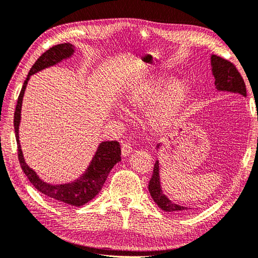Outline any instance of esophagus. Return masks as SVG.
<instances>
[{
  "mask_svg": "<svg viewBox=\"0 0 258 258\" xmlns=\"http://www.w3.org/2000/svg\"><path fill=\"white\" fill-rule=\"evenodd\" d=\"M132 152V146L130 142H123L121 145V154L123 157L129 156V154Z\"/></svg>",
  "mask_w": 258,
  "mask_h": 258,
  "instance_id": "obj_1",
  "label": "esophagus"
}]
</instances>
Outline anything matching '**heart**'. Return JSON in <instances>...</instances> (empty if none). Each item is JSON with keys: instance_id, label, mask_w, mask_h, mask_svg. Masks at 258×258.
Masks as SVG:
<instances>
[{"instance_id": "obj_1", "label": "heart", "mask_w": 258, "mask_h": 258, "mask_svg": "<svg viewBox=\"0 0 258 258\" xmlns=\"http://www.w3.org/2000/svg\"><path fill=\"white\" fill-rule=\"evenodd\" d=\"M165 87L163 80L154 85H140L133 88L127 96V104L133 110L148 109L158 101L149 116L152 126L159 130L168 127L176 118L189 89L184 80L173 82L164 92Z\"/></svg>"}]
</instances>
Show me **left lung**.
Here are the masks:
<instances>
[{
  "label": "left lung",
  "mask_w": 258,
  "mask_h": 258,
  "mask_svg": "<svg viewBox=\"0 0 258 258\" xmlns=\"http://www.w3.org/2000/svg\"><path fill=\"white\" fill-rule=\"evenodd\" d=\"M212 71L215 77L216 88L221 91H229L233 93H239L242 96H246V89L243 78L241 77L238 70L231 62V61L223 59L219 56L213 55L211 57ZM159 148V145H158ZM148 189L159 207L165 212H176L184 213L190 209L181 207L176 203L171 202L166 196L162 192L160 185V176H159V162L157 161L153 167L152 177L148 184Z\"/></svg>",
  "instance_id": "left-lung-1"
}]
</instances>
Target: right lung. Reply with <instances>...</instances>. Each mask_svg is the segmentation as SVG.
Wrapping results in <instances>:
<instances>
[{"mask_svg":"<svg viewBox=\"0 0 258 258\" xmlns=\"http://www.w3.org/2000/svg\"><path fill=\"white\" fill-rule=\"evenodd\" d=\"M73 53V45L71 43H62L50 47L37 59L35 64L30 69L28 76L25 79L21 92L19 94L15 111L14 126L18 145V159L20 165H21L22 170L27 176L29 182L34 185V187H36V189H38L40 192L47 196V197L67 204L75 205V207H81V205H84L93 199L100 191L107 180L109 172L114 167V165L120 161L119 143L116 141L102 142L99 145L93 160H92L89 168L87 169L84 176L77 181L61 185H50L43 182L42 180H40L36 172L32 168H29V166L24 161L21 146H20L19 142V123L20 118H21L20 115H21L22 99L29 77L41 70L60 62L61 60L70 57Z\"/></svg>","mask_w":258,"mask_h":258,"instance_id":"1","label":"right lung"}]
</instances>
